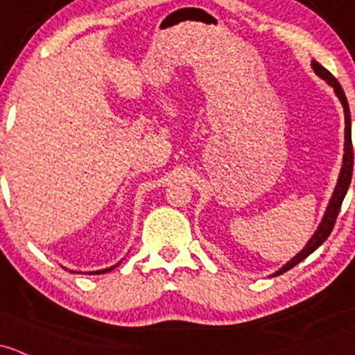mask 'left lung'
<instances>
[{
    "label": "left lung",
    "mask_w": 355,
    "mask_h": 355,
    "mask_svg": "<svg viewBox=\"0 0 355 355\" xmlns=\"http://www.w3.org/2000/svg\"><path fill=\"white\" fill-rule=\"evenodd\" d=\"M311 68L315 71L316 74H318L322 80H325L328 85H330L331 88H334L335 95L338 96V100L342 102V107H344V115H345V144H344V163H342V170H340V175H338V182H337V187L334 190V196H331L330 202H328V207L325 211V216H323L322 223H320L318 230L315 231V234H313L311 238H309L308 245L304 246L303 250H301L300 253H297L294 259H291L289 262L286 263L284 267L279 268L275 274L272 275H281L284 274V272L291 270L293 267H296L297 263L303 262L306 257L311 255L313 252H315L316 248H318L320 245L323 243V241L327 240L328 236H330L331 230H334L335 226V221H337V216H338V211H340V206L342 202H344V197L347 193V190H349V185H350V180H352V168H354V149H352V132H350V110H349V103H347V98H345V93L344 89H342L340 83H338L337 80H335L334 74L330 73V71L323 68L320 62L316 61H311Z\"/></svg>",
    "instance_id": "left-lung-1"
}]
</instances>
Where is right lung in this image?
Here are the masks:
<instances>
[{"label":"right lung","instance_id":"add662e5","mask_svg":"<svg viewBox=\"0 0 355 355\" xmlns=\"http://www.w3.org/2000/svg\"><path fill=\"white\" fill-rule=\"evenodd\" d=\"M117 266H119V263H117ZM117 266H114V267H109V268H103V270H96L95 274H105V272H110L112 268H115V267H117ZM89 274H93V272H89Z\"/></svg>","mask_w":355,"mask_h":355}]
</instances>
